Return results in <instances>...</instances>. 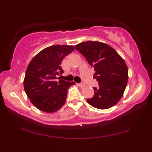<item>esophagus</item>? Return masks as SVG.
I'll use <instances>...</instances> for the list:
<instances>
[{"instance_id":"esophagus-1","label":"esophagus","mask_w":152,"mask_h":152,"mask_svg":"<svg viewBox=\"0 0 152 152\" xmlns=\"http://www.w3.org/2000/svg\"><path fill=\"white\" fill-rule=\"evenodd\" d=\"M78 85L80 87H81V88H83V87L85 86V84H84V83H79V84H78Z\"/></svg>"}]
</instances>
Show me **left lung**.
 Masks as SVG:
<instances>
[{
	"instance_id": "8db88e82",
	"label": "left lung",
	"mask_w": 152,
	"mask_h": 152,
	"mask_svg": "<svg viewBox=\"0 0 152 152\" xmlns=\"http://www.w3.org/2000/svg\"><path fill=\"white\" fill-rule=\"evenodd\" d=\"M91 68L99 86L94 87V94L87 99L99 109H107L116 104L124 93L128 80V68L125 61L114 49L106 43L88 41L75 45Z\"/></svg>"
}]
</instances>
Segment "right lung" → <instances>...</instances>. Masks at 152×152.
I'll return each instance as SVG.
<instances>
[{"label": "right lung", "mask_w": 152, "mask_h": 152, "mask_svg": "<svg viewBox=\"0 0 152 152\" xmlns=\"http://www.w3.org/2000/svg\"><path fill=\"white\" fill-rule=\"evenodd\" d=\"M74 50V45H56L43 49L30 61L25 72L23 85L27 96L42 111L54 113L66 101L69 87L74 82L56 81L64 73L61 61Z\"/></svg>", "instance_id": "1"}]
</instances>
